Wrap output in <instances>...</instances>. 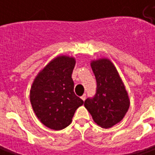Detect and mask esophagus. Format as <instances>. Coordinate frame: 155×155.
I'll return each instance as SVG.
<instances>
[{
    "label": "esophagus",
    "instance_id": "obj_1",
    "mask_svg": "<svg viewBox=\"0 0 155 155\" xmlns=\"http://www.w3.org/2000/svg\"><path fill=\"white\" fill-rule=\"evenodd\" d=\"M81 98H82V100H83V101H84V100L86 99V95H85V94H84V95L81 97Z\"/></svg>",
    "mask_w": 155,
    "mask_h": 155
}]
</instances>
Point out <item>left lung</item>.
Returning <instances> with one entry per match:
<instances>
[{"label": "left lung", "instance_id": "obj_1", "mask_svg": "<svg viewBox=\"0 0 155 155\" xmlns=\"http://www.w3.org/2000/svg\"><path fill=\"white\" fill-rule=\"evenodd\" d=\"M91 66L97 79V93L87 98L84 107L98 126L109 128L123 119L130 100L126 87L114 64L107 58L94 59Z\"/></svg>", "mask_w": 155, "mask_h": 155}]
</instances>
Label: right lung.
<instances>
[{
	"mask_svg": "<svg viewBox=\"0 0 155 155\" xmlns=\"http://www.w3.org/2000/svg\"><path fill=\"white\" fill-rule=\"evenodd\" d=\"M75 64L74 57L57 56L39 71L31 86L29 97L35 115L53 130L69 126L76 110L84 104L74 93Z\"/></svg>",
	"mask_w": 155,
	"mask_h": 155,
	"instance_id": "add662e5",
	"label": "right lung"
}]
</instances>
